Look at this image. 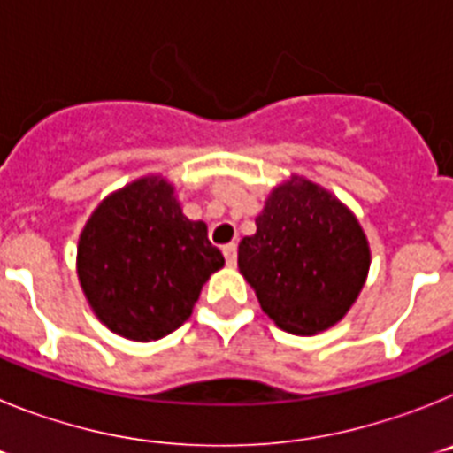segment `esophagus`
I'll use <instances>...</instances> for the list:
<instances>
[{
  "label": "esophagus",
  "mask_w": 453,
  "mask_h": 453,
  "mask_svg": "<svg viewBox=\"0 0 453 453\" xmlns=\"http://www.w3.org/2000/svg\"><path fill=\"white\" fill-rule=\"evenodd\" d=\"M222 254H224V258H226V265H235V261H238V247H235L234 242L224 245Z\"/></svg>",
  "instance_id": "esophagus-1"
}]
</instances>
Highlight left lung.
<instances>
[{"label":"left lung","mask_w":453,"mask_h":453,"mask_svg":"<svg viewBox=\"0 0 453 453\" xmlns=\"http://www.w3.org/2000/svg\"><path fill=\"white\" fill-rule=\"evenodd\" d=\"M238 267L279 329L313 335L345 318L370 270V245L345 203L303 177L276 186L240 240Z\"/></svg>","instance_id":"8db88e82"}]
</instances>
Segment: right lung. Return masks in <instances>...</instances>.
<instances>
[{
  "label": "right lung",
  "mask_w": 453,
  "mask_h": 453,
  "mask_svg": "<svg viewBox=\"0 0 453 453\" xmlns=\"http://www.w3.org/2000/svg\"><path fill=\"white\" fill-rule=\"evenodd\" d=\"M222 265L206 224L183 215L163 177L108 195L79 235L77 274L92 313L135 342L177 331Z\"/></svg>",
  "instance_id": "add662e5"
}]
</instances>
